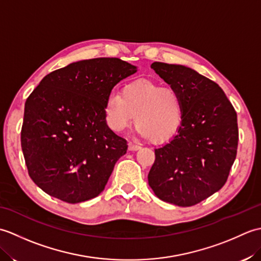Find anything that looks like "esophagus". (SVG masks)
<instances>
[{
  "mask_svg": "<svg viewBox=\"0 0 261 261\" xmlns=\"http://www.w3.org/2000/svg\"><path fill=\"white\" fill-rule=\"evenodd\" d=\"M140 148H141V146L136 145V143L129 142V150H130V151H137V150H139Z\"/></svg>",
  "mask_w": 261,
  "mask_h": 261,
  "instance_id": "esophagus-1",
  "label": "esophagus"
}]
</instances>
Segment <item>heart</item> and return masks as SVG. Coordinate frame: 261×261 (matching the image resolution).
I'll use <instances>...</instances> for the list:
<instances>
[{
    "mask_svg": "<svg viewBox=\"0 0 261 261\" xmlns=\"http://www.w3.org/2000/svg\"><path fill=\"white\" fill-rule=\"evenodd\" d=\"M104 115L108 125L115 132L125 130L135 120L138 136L163 143L179 131L184 109L175 88L136 80L123 85L120 95L113 92L108 94Z\"/></svg>",
    "mask_w": 261,
    "mask_h": 261,
    "instance_id": "1",
    "label": "heart"
}]
</instances>
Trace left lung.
Returning <instances> with one entry per match:
<instances>
[{
    "mask_svg": "<svg viewBox=\"0 0 261 261\" xmlns=\"http://www.w3.org/2000/svg\"><path fill=\"white\" fill-rule=\"evenodd\" d=\"M151 68L179 93L184 119L177 135L154 149L149 186L164 202L192 206L228 179L239 140L237 113L222 88L196 70L159 62Z\"/></svg>",
    "mask_w": 261,
    "mask_h": 261,
    "instance_id": "8db88e82",
    "label": "left lung"
}]
</instances>
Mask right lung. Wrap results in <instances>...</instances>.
<instances>
[{
    "label": "right lung",
    "mask_w": 261,
    "mask_h": 261,
    "mask_svg": "<svg viewBox=\"0 0 261 261\" xmlns=\"http://www.w3.org/2000/svg\"><path fill=\"white\" fill-rule=\"evenodd\" d=\"M137 70L119 58L80 60L43 77L27 98L21 147L29 176L48 195L75 204L103 192L127 149L107 123L105 98Z\"/></svg>",
    "instance_id": "obj_1"
}]
</instances>
